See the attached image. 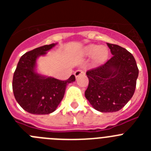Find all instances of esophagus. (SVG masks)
Returning <instances> with one entry per match:
<instances>
[{
    "label": "esophagus",
    "mask_w": 151,
    "mask_h": 151,
    "mask_svg": "<svg viewBox=\"0 0 151 151\" xmlns=\"http://www.w3.org/2000/svg\"><path fill=\"white\" fill-rule=\"evenodd\" d=\"M83 70H82V69H77V70H76L74 73V75H75V76L76 77H78L80 76V75H82V73H83Z\"/></svg>",
    "instance_id": "obj_1"
}]
</instances>
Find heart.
Instances as JSON below:
<instances>
[{"instance_id": "obj_1", "label": "heart", "mask_w": 151, "mask_h": 151, "mask_svg": "<svg viewBox=\"0 0 151 151\" xmlns=\"http://www.w3.org/2000/svg\"><path fill=\"white\" fill-rule=\"evenodd\" d=\"M86 54L89 56L94 55V59L97 62H102L106 59L108 50L104 47L93 45L86 47Z\"/></svg>"}]
</instances>
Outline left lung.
Masks as SVG:
<instances>
[{
  "label": "left lung",
  "mask_w": 151,
  "mask_h": 151,
  "mask_svg": "<svg viewBox=\"0 0 151 151\" xmlns=\"http://www.w3.org/2000/svg\"><path fill=\"white\" fill-rule=\"evenodd\" d=\"M113 54L105 63L86 72L89 83L85 97L102 113L120 110L132 97L138 76L134 57L124 47L107 43Z\"/></svg>",
  "instance_id": "left-lung-1"
}]
</instances>
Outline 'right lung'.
Instances as JSON below:
<instances>
[{
  "mask_svg": "<svg viewBox=\"0 0 151 151\" xmlns=\"http://www.w3.org/2000/svg\"><path fill=\"white\" fill-rule=\"evenodd\" d=\"M54 45H44L23 54L13 74L14 97L21 107L32 114L43 115L54 112L62 101L66 85L76 80L74 75L63 81L41 76L35 72L38 57L45 55Z\"/></svg>",
  "mask_w": 151,
  "mask_h": 151,
  "instance_id": "add662e5",
  "label": "right lung"
}]
</instances>
